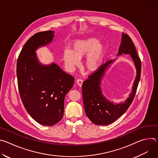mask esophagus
<instances>
[{"mask_svg":"<svg viewBox=\"0 0 158 158\" xmlns=\"http://www.w3.org/2000/svg\"><path fill=\"white\" fill-rule=\"evenodd\" d=\"M77 84H78V85H79V87H81V86H82V85L83 81H82V79H77Z\"/></svg>","mask_w":158,"mask_h":158,"instance_id":"1","label":"esophagus"}]
</instances>
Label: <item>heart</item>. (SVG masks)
<instances>
[{"mask_svg":"<svg viewBox=\"0 0 158 158\" xmlns=\"http://www.w3.org/2000/svg\"><path fill=\"white\" fill-rule=\"evenodd\" d=\"M105 52L104 46L99 39L90 37L74 41L72 44V51L65 49L62 58L68 70L72 71L79 64V60L86 56L84 62V69L89 72H96L102 63Z\"/></svg>","mask_w":158,"mask_h":158,"instance_id":"1","label":"heart"}]
</instances>
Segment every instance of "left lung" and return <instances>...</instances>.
<instances>
[{"label": "left lung", "instance_id": "1", "mask_svg": "<svg viewBox=\"0 0 158 158\" xmlns=\"http://www.w3.org/2000/svg\"><path fill=\"white\" fill-rule=\"evenodd\" d=\"M123 54L130 55L137 73L131 93L124 102L114 104L108 101L104 96L101 87V80L106 71L116 59L109 60L102 64L82 84V91L85 112L87 118L96 125L105 126L117 120L129 108L136 94L141 77V62L131 39L124 32L122 34L121 44L117 56H121Z\"/></svg>", "mask_w": 158, "mask_h": 158}]
</instances>
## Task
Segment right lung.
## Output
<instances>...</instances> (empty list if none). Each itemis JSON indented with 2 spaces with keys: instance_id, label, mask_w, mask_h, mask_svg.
I'll list each match as a JSON object with an SVG mask.
<instances>
[{
  "instance_id": "obj_1",
  "label": "right lung",
  "mask_w": 158,
  "mask_h": 158,
  "mask_svg": "<svg viewBox=\"0 0 158 158\" xmlns=\"http://www.w3.org/2000/svg\"><path fill=\"white\" fill-rule=\"evenodd\" d=\"M54 31L38 32L22 48L17 62L19 91L29 115L40 124L51 126L63 117L64 99L73 87L74 78L52 62L41 64L35 51L47 46L54 37Z\"/></svg>"
}]
</instances>
